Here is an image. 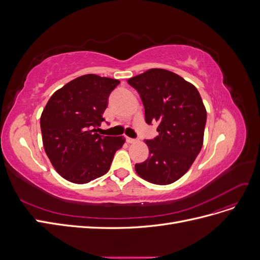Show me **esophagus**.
<instances>
[{
  "label": "esophagus",
  "instance_id": "obj_1",
  "mask_svg": "<svg viewBox=\"0 0 260 260\" xmlns=\"http://www.w3.org/2000/svg\"><path fill=\"white\" fill-rule=\"evenodd\" d=\"M125 140H127V142H128V143H130V144H132V143H137V142H138V140H137V139H132V138H129V137L125 138Z\"/></svg>",
  "mask_w": 260,
  "mask_h": 260
}]
</instances>
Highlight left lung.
I'll list each match as a JSON object with an SVG mask.
<instances>
[{"mask_svg":"<svg viewBox=\"0 0 260 260\" xmlns=\"http://www.w3.org/2000/svg\"><path fill=\"white\" fill-rule=\"evenodd\" d=\"M128 83L140 94L146 123H158V136L145 140L149 156L136 164L137 174L154 184L174 183L190 169L203 146L207 114L200 92L182 77L160 68L148 69Z\"/></svg>","mask_w":260,"mask_h":260,"instance_id":"obj_1","label":"left lung"}]
</instances>
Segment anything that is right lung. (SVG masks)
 Listing matches in <instances>:
<instances>
[{"label": "right lung", "mask_w": 260, "mask_h": 260, "mask_svg": "<svg viewBox=\"0 0 260 260\" xmlns=\"http://www.w3.org/2000/svg\"><path fill=\"white\" fill-rule=\"evenodd\" d=\"M120 83L98 75L78 77L55 92L45 105L40 125L45 153L53 167L70 182L84 184L111 168L123 137L98 132L111 92Z\"/></svg>", "instance_id": "right-lung-1"}]
</instances>
